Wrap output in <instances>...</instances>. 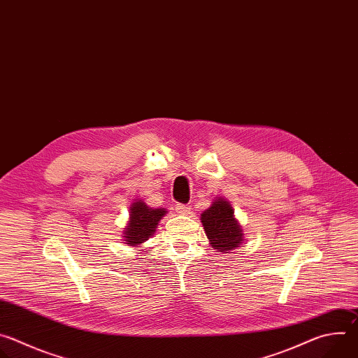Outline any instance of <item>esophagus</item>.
<instances>
[{
	"label": "esophagus",
	"instance_id": "obj_1",
	"mask_svg": "<svg viewBox=\"0 0 358 358\" xmlns=\"http://www.w3.org/2000/svg\"><path fill=\"white\" fill-rule=\"evenodd\" d=\"M176 211H177L178 214H181V215H185V214H189L191 208H189V206H185V203H177V206H176Z\"/></svg>",
	"mask_w": 358,
	"mask_h": 358
}]
</instances>
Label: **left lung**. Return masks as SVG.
<instances>
[{
  "label": "left lung",
  "mask_w": 358,
  "mask_h": 358,
  "mask_svg": "<svg viewBox=\"0 0 358 358\" xmlns=\"http://www.w3.org/2000/svg\"><path fill=\"white\" fill-rule=\"evenodd\" d=\"M201 222L215 250L225 253L236 249L243 241L242 228L234 217L231 203L221 196L213 202L208 210L201 214Z\"/></svg>",
  "instance_id": "left-lung-1"
}]
</instances>
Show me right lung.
Returning a JSON list of instances; mask_svg holds the SVG:
<instances>
[{"instance_id":"1","label":"right lung","mask_w":358,"mask_h":358,"mask_svg":"<svg viewBox=\"0 0 358 358\" xmlns=\"http://www.w3.org/2000/svg\"><path fill=\"white\" fill-rule=\"evenodd\" d=\"M167 214L164 208H150L144 201L137 199L130 207V221L124 228V239L127 245L137 246L145 242L152 234L156 232V228L160 220Z\"/></svg>"}]
</instances>
